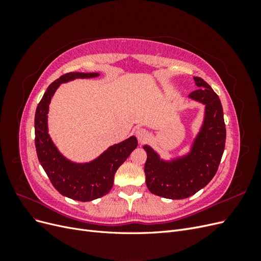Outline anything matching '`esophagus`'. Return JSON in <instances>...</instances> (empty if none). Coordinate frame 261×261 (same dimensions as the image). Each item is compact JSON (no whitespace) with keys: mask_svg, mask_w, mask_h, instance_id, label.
I'll list each match as a JSON object with an SVG mask.
<instances>
[{"mask_svg":"<svg viewBox=\"0 0 261 261\" xmlns=\"http://www.w3.org/2000/svg\"><path fill=\"white\" fill-rule=\"evenodd\" d=\"M135 135H136V137H137V139H138L139 141H144V140H146L147 137H148V130H147L146 128L139 127V128L136 129Z\"/></svg>","mask_w":261,"mask_h":261,"instance_id":"34e87169","label":"esophagus"}]
</instances>
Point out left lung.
I'll list each match as a JSON object with an SVG mask.
<instances>
[{
    "label": "left lung",
    "instance_id": "8db88e82",
    "mask_svg": "<svg viewBox=\"0 0 261 261\" xmlns=\"http://www.w3.org/2000/svg\"><path fill=\"white\" fill-rule=\"evenodd\" d=\"M197 90L189 97L206 105V117L192 152L171 163L163 162L145 146L146 184L154 195L169 199H184L206 186L216 175L225 147L226 129L223 109L218 94L200 77H194Z\"/></svg>",
    "mask_w": 261,
    "mask_h": 261
}]
</instances>
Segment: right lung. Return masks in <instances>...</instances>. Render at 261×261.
<instances>
[{
  "instance_id": "obj_1",
  "label": "right lung",
  "mask_w": 261,
  "mask_h": 261,
  "mask_svg": "<svg viewBox=\"0 0 261 261\" xmlns=\"http://www.w3.org/2000/svg\"><path fill=\"white\" fill-rule=\"evenodd\" d=\"M97 76V73L62 75L48 87L39 102L35 115V144L39 162L54 188L63 196L78 201L97 199L111 191L115 172L138 144L136 137H130L121 144L110 147L97 160L87 164H75L67 161L52 144L48 134L46 114L53 93L61 83L75 78Z\"/></svg>"
}]
</instances>
